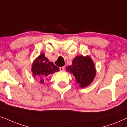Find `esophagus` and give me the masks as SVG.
<instances>
[{
	"label": "esophagus",
	"mask_w": 127,
	"mask_h": 127,
	"mask_svg": "<svg viewBox=\"0 0 127 127\" xmlns=\"http://www.w3.org/2000/svg\"><path fill=\"white\" fill-rule=\"evenodd\" d=\"M60 70H61V71H64V70H65L64 67H60Z\"/></svg>",
	"instance_id": "esophagus-1"
}]
</instances>
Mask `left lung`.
Masks as SVG:
<instances>
[{
	"instance_id": "1",
	"label": "left lung",
	"mask_w": 127,
	"mask_h": 127,
	"mask_svg": "<svg viewBox=\"0 0 127 127\" xmlns=\"http://www.w3.org/2000/svg\"><path fill=\"white\" fill-rule=\"evenodd\" d=\"M66 70L74 76L76 83L81 88L90 85L97 73L94 63L89 56H77L72 65L66 67Z\"/></svg>"
}]
</instances>
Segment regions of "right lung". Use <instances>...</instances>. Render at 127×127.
<instances>
[{"instance_id":"right-lung-1","label":"right lung","mask_w":127,"mask_h":127,"mask_svg":"<svg viewBox=\"0 0 127 127\" xmlns=\"http://www.w3.org/2000/svg\"><path fill=\"white\" fill-rule=\"evenodd\" d=\"M60 71L58 67L56 66L53 63L50 62L44 53L40 54L35 59L32 64V72L33 78H37L40 83H43L47 77L55 72Z\"/></svg>"}]
</instances>
